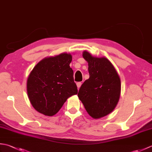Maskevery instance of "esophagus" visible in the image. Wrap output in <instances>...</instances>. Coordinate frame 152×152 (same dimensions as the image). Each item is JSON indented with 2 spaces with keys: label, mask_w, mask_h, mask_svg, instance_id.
Returning a JSON list of instances; mask_svg holds the SVG:
<instances>
[{
  "label": "esophagus",
  "mask_w": 152,
  "mask_h": 152,
  "mask_svg": "<svg viewBox=\"0 0 152 152\" xmlns=\"http://www.w3.org/2000/svg\"><path fill=\"white\" fill-rule=\"evenodd\" d=\"M81 85H82V83L81 82H78L76 83V86H77V88H78V89H79L80 87H81Z\"/></svg>",
  "instance_id": "esophagus-1"
}]
</instances>
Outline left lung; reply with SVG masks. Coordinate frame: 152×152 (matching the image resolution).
Segmentation results:
<instances>
[{"label":"left lung","mask_w":152,"mask_h":152,"mask_svg":"<svg viewBox=\"0 0 152 152\" xmlns=\"http://www.w3.org/2000/svg\"><path fill=\"white\" fill-rule=\"evenodd\" d=\"M88 63L89 78L80 87L78 98L93 119L108 115L117 106L121 93V80L107 58L94 57L87 51L82 53Z\"/></svg>","instance_id":"8db88e82"}]
</instances>
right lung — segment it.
Listing matches in <instances>:
<instances>
[{
  "label": "right lung",
  "mask_w": 152,
  "mask_h": 152,
  "mask_svg": "<svg viewBox=\"0 0 152 152\" xmlns=\"http://www.w3.org/2000/svg\"><path fill=\"white\" fill-rule=\"evenodd\" d=\"M70 53L46 57L38 62L28 76L27 91L33 108L40 114L52 116L59 111L78 89L70 67Z\"/></svg>",
  "instance_id": "obj_1"
}]
</instances>
